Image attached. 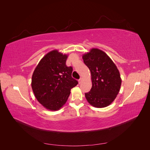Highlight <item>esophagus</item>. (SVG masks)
I'll return each mask as SVG.
<instances>
[{
    "label": "esophagus",
    "mask_w": 150,
    "mask_h": 150,
    "mask_svg": "<svg viewBox=\"0 0 150 150\" xmlns=\"http://www.w3.org/2000/svg\"><path fill=\"white\" fill-rule=\"evenodd\" d=\"M82 80H83V78H80L79 79V83L80 84V83H81V81H82Z\"/></svg>",
    "instance_id": "1"
}]
</instances>
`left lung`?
<instances>
[{
    "instance_id": "1",
    "label": "left lung",
    "mask_w": 150,
    "mask_h": 150,
    "mask_svg": "<svg viewBox=\"0 0 150 150\" xmlns=\"http://www.w3.org/2000/svg\"><path fill=\"white\" fill-rule=\"evenodd\" d=\"M83 59L91 71L92 81L90 91L85 93L86 99L94 107L109 106L119 93L121 84L116 66L105 52L96 48L83 54Z\"/></svg>"
}]
</instances>
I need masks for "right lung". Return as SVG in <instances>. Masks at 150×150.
<instances>
[{
  "mask_svg": "<svg viewBox=\"0 0 150 150\" xmlns=\"http://www.w3.org/2000/svg\"><path fill=\"white\" fill-rule=\"evenodd\" d=\"M67 59L66 54L53 50L42 58L32 76L35 97L51 111L61 109L69 98L71 89L78 84L72 78V67L66 64Z\"/></svg>",
  "mask_w": 150,
  "mask_h": 150,
  "instance_id": "1",
  "label": "right lung"
}]
</instances>
